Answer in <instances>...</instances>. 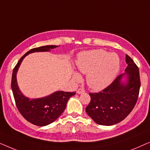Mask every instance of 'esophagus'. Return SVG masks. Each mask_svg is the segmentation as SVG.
I'll use <instances>...</instances> for the list:
<instances>
[{"label":"esophagus","instance_id":"1","mask_svg":"<svg viewBox=\"0 0 150 150\" xmlns=\"http://www.w3.org/2000/svg\"><path fill=\"white\" fill-rule=\"evenodd\" d=\"M83 92H85V90H84L83 89H82V88H79V89H78L77 91V93L79 94L83 93Z\"/></svg>","mask_w":150,"mask_h":150}]
</instances>
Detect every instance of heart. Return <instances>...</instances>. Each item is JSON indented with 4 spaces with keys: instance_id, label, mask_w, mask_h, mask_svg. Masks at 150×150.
<instances>
[{
    "instance_id": "obj_1",
    "label": "heart",
    "mask_w": 150,
    "mask_h": 150,
    "mask_svg": "<svg viewBox=\"0 0 150 150\" xmlns=\"http://www.w3.org/2000/svg\"><path fill=\"white\" fill-rule=\"evenodd\" d=\"M77 69L87 74L88 86L93 90H99L109 85L116 77L120 67L119 56L104 50H93L81 52L76 62ZM73 79L79 81L81 76L73 73Z\"/></svg>"
}]
</instances>
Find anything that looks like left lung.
Returning <instances> with one entry per match:
<instances>
[{"mask_svg":"<svg viewBox=\"0 0 150 150\" xmlns=\"http://www.w3.org/2000/svg\"><path fill=\"white\" fill-rule=\"evenodd\" d=\"M125 73L98 93H90L88 115L99 125L111 126L125 119L137 101L141 86L139 68L126 55Z\"/></svg>","mask_w":150,"mask_h":150,"instance_id":"8db88e82","label":"left lung"}]
</instances>
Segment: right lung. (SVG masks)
<instances>
[{"instance_id": "right-lung-1", "label": "right lung", "mask_w": 150, "mask_h": 150, "mask_svg": "<svg viewBox=\"0 0 150 150\" xmlns=\"http://www.w3.org/2000/svg\"><path fill=\"white\" fill-rule=\"evenodd\" d=\"M58 46L45 45L33 48L27 52L18 61L13 71L11 89L17 108L27 121L39 126H44L54 122L66 108L67 101L75 92L56 91L42 98H29L20 91L17 82V73L22 60L29 54L50 52Z\"/></svg>"}]
</instances>
